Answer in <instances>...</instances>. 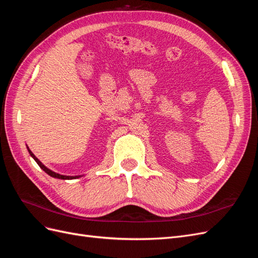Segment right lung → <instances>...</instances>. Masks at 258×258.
Wrapping results in <instances>:
<instances>
[{
    "mask_svg": "<svg viewBox=\"0 0 258 258\" xmlns=\"http://www.w3.org/2000/svg\"><path fill=\"white\" fill-rule=\"evenodd\" d=\"M27 148H28V151H29V154L31 155V157H32L35 161H36V163L38 166L41 167V169H43V171H45L46 173H47L48 175H50V176H52V177H54V178H60V179H74V178H79V177H82L83 175H75V176H69V175H62V174H59V173H56V172H53L52 170H50V169H48L47 167H45L43 163L38 160L36 157H35V155L31 152L30 150H29V147L27 146Z\"/></svg>",
    "mask_w": 258,
    "mask_h": 258,
    "instance_id": "obj_1",
    "label": "right lung"
}]
</instances>
